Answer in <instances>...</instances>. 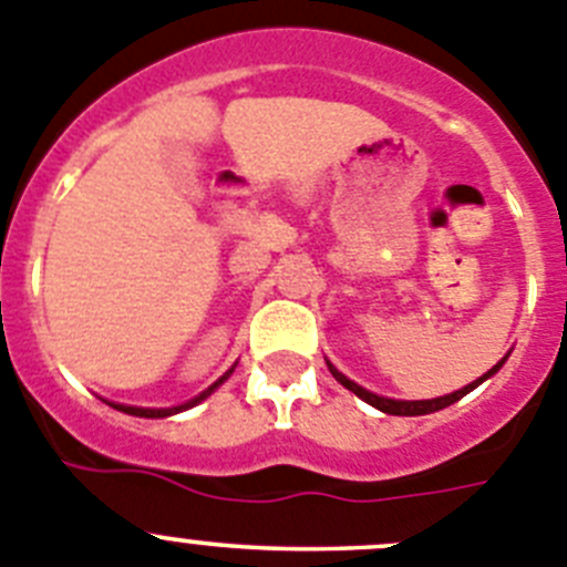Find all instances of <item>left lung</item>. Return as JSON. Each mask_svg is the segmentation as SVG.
Wrapping results in <instances>:
<instances>
[{
    "label": "left lung",
    "instance_id": "left-lung-1",
    "mask_svg": "<svg viewBox=\"0 0 567 567\" xmlns=\"http://www.w3.org/2000/svg\"><path fill=\"white\" fill-rule=\"evenodd\" d=\"M503 361H506V359H503ZM503 361H499V364H494L492 370H488L486 375H483V379L472 381V384L463 386V390H457V392H452V395L432 398V401H392V398H381V395H375V392H367L364 386H359V384H355V381L347 379V375H341V372L336 370V367L330 364V361H328V367H330V372H333V379L339 381L341 386H347V390H350V392H355V395H359L361 401H367V404L375 406V410L386 412V415H430V412H437V410H443V406L461 401V398L466 395V392H472L474 386L483 384V381H486L488 375H494V372H497L499 367H503Z\"/></svg>",
    "mask_w": 567,
    "mask_h": 567
}]
</instances>
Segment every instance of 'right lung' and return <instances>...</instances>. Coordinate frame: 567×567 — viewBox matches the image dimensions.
Returning a JSON list of instances; mask_svg holds the SVG:
<instances>
[{
  "instance_id": "right-lung-1",
  "label": "right lung",
  "mask_w": 567,
  "mask_h": 567,
  "mask_svg": "<svg viewBox=\"0 0 567 567\" xmlns=\"http://www.w3.org/2000/svg\"><path fill=\"white\" fill-rule=\"evenodd\" d=\"M228 372H231V370H228ZM228 372H226V375H223L220 381H217V384H212V386H208L206 392H200V395H197L195 401H188V404H183V406H172V410H141V406H124V404H112V406H115V410H121V412H126V415H137V417H166V415H175V412H181V410H188V406L200 404L203 398H208V395H212V392L217 390V386H220L223 381L228 379Z\"/></svg>"
}]
</instances>
